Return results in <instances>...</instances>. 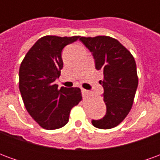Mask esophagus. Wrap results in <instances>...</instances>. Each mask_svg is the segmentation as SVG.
<instances>
[{
  "instance_id": "esophagus-1",
  "label": "esophagus",
  "mask_w": 160,
  "mask_h": 160,
  "mask_svg": "<svg viewBox=\"0 0 160 160\" xmlns=\"http://www.w3.org/2000/svg\"><path fill=\"white\" fill-rule=\"evenodd\" d=\"M81 92H82V94H83L84 96H86L87 94H88V91L85 90L83 88H81Z\"/></svg>"
}]
</instances>
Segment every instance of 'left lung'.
<instances>
[{
    "mask_svg": "<svg viewBox=\"0 0 160 160\" xmlns=\"http://www.w3.org/2000/svg\"><path fill=\"white\" fill-rule=\"evenodd\" d=\"M80 40L92 53L96 69L104 74L99 83L104 87L103 99L107 111L102 119L92 122L98 128H112L125 119L134 103L138 86L134 56L111 37H81Z\"/></svg>",
    "mask_w": 160,
    "mask_h": 160,
    "instance_id": "left-lung-1",
    "label": "left lung"
}]
</instances>
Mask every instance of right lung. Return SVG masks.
<instances>
[{
	"instance_id": "add662e5",
	"label": "right lung",
	"mask_w": 160,
	"mask_h": 160,
	"mask_svg": "<svg viewBox=\"0 0 160 160\" xmlns=\"http://www.w3.org/2000/svg\"><path fill=\"white\" fill-rule=\"evenodd\" d=\"M80 36H44L26 53L19 67V87L26 111L45 129L63 127L70 111L82 99L79 87L66 88L55 84L63 62L62 51Z\"/></svg>"
}]
</instances>
